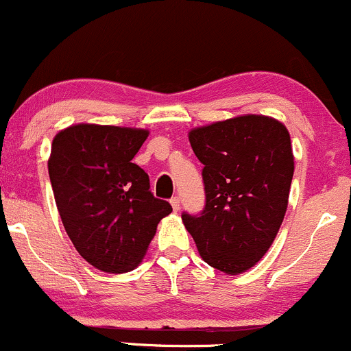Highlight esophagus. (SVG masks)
<instances>
[{
    "label": "esophagus",
    "instance_id": "1",
    "mask_svg": "<svg viewBox=\"0 0 351 351\" xmlns=\"http://www.w3.org/2000/svg\"><path fill=\"white\" fill-rule=\"evenodd\" d=\"M169 203H171L173 210H175V211L180 210V198H178V196H173V198L169 199Z\"/></svg>",
    "mask_w": 351,
    "mask_h": 351
}]
</instances>
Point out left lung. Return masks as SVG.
I'll return each instance as SVG.
<instances>
[{"label":"left lung","mask_w":351,"mask_h":351,"mask_svg":"<svg viewBox=\"0 0 351 351\" xmlns=\"http://www.w3.org/2000/svg\"><path fill=\"white\" fill-rule=\"evenodd\" d=\"M203 163L205 208L182 215L210 267L237 275L268 252L288 206L293 152L276 119L246 114L190 132Z\"/></svg>","instance_id":"1"}]
</instances>
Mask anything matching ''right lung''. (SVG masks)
Listing matches in <instances>:
<instances>
[{"label":"right lung","instance_id":"right-lung-1","mask_svg":"<svg viewBox=\"0 0 351 351\" xmlns=\"http://www.w3.org/2000/svg\"><path fill=\"white\" fill-rule=\"evenodd\" d=\"M146 138V130L82 123L53 140L48 171L61 221L80 255L101 271L138 267L173 210L132 163Z\"/></svg>","mask_w":351,"mask_h":351}]
</instances>
